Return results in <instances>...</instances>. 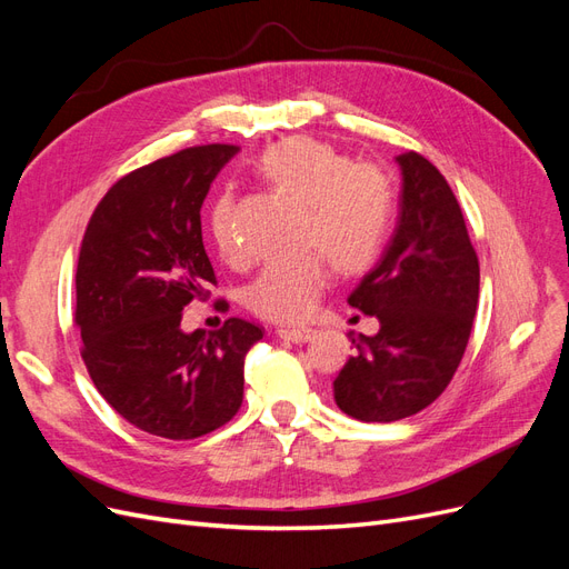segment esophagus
Listing matches in <instances>:
<instances>
[{
  "label": "esophagus",
  "instance_id": "obj_1",
  "mask_svg": "<svg viewBox=\"0 0 569 569\" xmlns=\"http://www.w3.org/2000/svg\"><path fill=\"white\" fill-rule=\"evenodd\" d=\"M313 332H316L313 327H306V325H301V327H278V335L287 341H295V343L311 339Z\"/></svg>",
  "mask_w": 569,
  "mask_h": 569
}]
</instances>
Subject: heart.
<instances>
[{
    "label": "heart",
    "mask_w": 569,
    "mask_h": 569,
    "mask_svg": "<svg viewBox=\"0 0 569 569\" xmlns=\"http://www.w3.org/2000/svg\"><path fill=\"white\" fill-rule=\"evenodd\" d=\"M258 170L282 194L303 203L299 244L313 251L268 263L247 287V306L272 322H299L316 311L330 282L327 257L339 272L353 274L382 253L396 211L393 180L385 166L351 161L313 137H289L272 144L258 159ZM209 230L226 261L242 258L230 197L213 201Z\"/></svg>",
    "instance_id": "b5f03b06"
}]
</instances>
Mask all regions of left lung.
Returning a JSON list of instances; mask_svg holds the SVG:
<instances>
[{
  "mask_svg": "<svg viewBox=\"0 0 569 569\" xmlns=\"http://www.w3.org/2000/svg\"><path fill=\"white\" fill-rule=\"evenodd\" d=\"M403 170L399 228L349 303L380 320L351 337L356 353L335 380V401L363 422L416 416L449 387L468 349L479 297V258L453 189L422 153Z\"/></svg>",
  "mask_w": 569,
  "mask_h": 569,
  "instance_id": "1",
  "label": "left lung"
}]
</instances>
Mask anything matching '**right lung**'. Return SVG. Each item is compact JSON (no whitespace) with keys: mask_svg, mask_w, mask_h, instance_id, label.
Wrapping results in <instances>:
<instances>
[{"mask_svg":"<svg viewBox=\"0 0 569 569\" xmlns=\"http://www.w3.org/2000/svg\"><path fill=\"white\" fill-rule=\"evenodd\" d=\"M237 149L187 147L132 170L97 203L80 244L73 322L84 368L118 416L161 439H197L230 422L244 358L263 339L242 318L209 335L180 327L184 308L218 284L201 203Z\"/></svg>","mask_w":569,"mask_h":569,"instance_id":"right-lung-1","label":"right lung"}]
</instances>
